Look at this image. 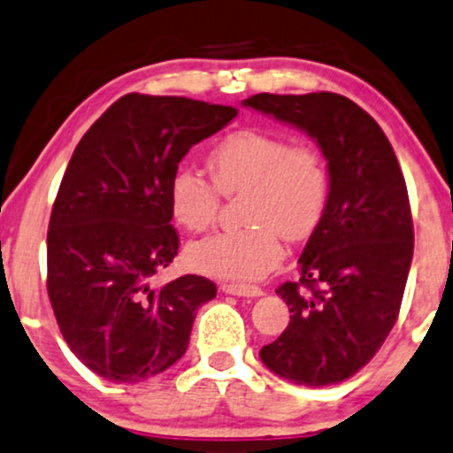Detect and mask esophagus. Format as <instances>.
<instances>
[{
  "label": "esophagus",
  "mask_w": 453,
  "mask_h": 453,
  "mask_svg": "<svg viewBox=\"0 0 453 453\" xmlns=\"http://www.w3.org/2000/svg\"><path fill=\"white\" fill-rule=\"evenodd\" d=\"M220 289L225 294L242 296V298H258V296H262V289L258 286H242V283H225Z\"/></svg>",
  "instance_id": "1"
}]
</instances>
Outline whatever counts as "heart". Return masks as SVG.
I'll return each instance as SVG.
<instances>
[{
    "label": "heart",
    "instance_id": "heart-1",
    "mask_svg": "<svg viewBox=\"0 0 453 453\" xmlns=\"http://www.w3.org/2000/svg\"><path fill=\"white\" fill-rule=\"evenodd\" d=\"M211 180L188 165L176 167L167 182V203L178 225L199 233L214 225L220 193L245 191L248 226L199 239L187 250L188 265L226 281H252L281 258V235L303 242L319 226L329 197L327 165L319 150L292 147L262 130H237L208 155Z\"/></svg>",
    "mask_w": 453,
    "mask_h": 453
}]
</instances>
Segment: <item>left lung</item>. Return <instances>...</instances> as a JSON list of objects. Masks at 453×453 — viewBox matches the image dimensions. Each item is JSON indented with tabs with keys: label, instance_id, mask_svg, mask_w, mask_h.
<instances>
[{
	"label": "left lung",
	"instance_id": "8db88e82",
	"mask_svg": "<svg viewBox=\"0 0 453 453\" xmlns=\"http://www.w3.org/2000/svg\"><path fill=\"white\" fill-rule=\"evenodd\" d=\"M243 107L309 134L329 174L300 281L277 288L289 326L262 346L260 359L294 384H338L372 361L397 321L414 256L405 178L382 127L346 96L256 94Z\"/></svg>",
	"mask_w": 453,
	"mask_h": 453
}]
</instances>
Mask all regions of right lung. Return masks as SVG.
I'll list each match as a JSON object with an SVG mask.
<instances>
[{
    "label": "right lung",
    "mask_w": 453,
    "mask_h": 453,
    "mask_svg": "<svg viewBox=\"0 0 453 453\" xmlns=\"http://www.w3.org/2000/svg\"><path fill=\"white\" fill-rule=\"evenodd\" d=\"M237 109L126 94L73 150L48 226V296L65 342L109 382L157 376L187 353L195 315L216 286L150 279L178 254L167 182L193 144Z\"/></svg>",
    "instance_id": "1"
}]
</instances>
